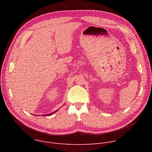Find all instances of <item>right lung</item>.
Instances as JSON below:
<instances>
[{
	"mask_svg": "<svg viewBox=\"0 0 152 152\" xmlns=\"http://www.w3.org/2000/svg\"><path fill=\"white\" fill-rule=\"evenodd\" d=\"M58 110H56V111H55V112H53V113H51V114H46V115H43L44 116H49V115H53L55 113H56V111H57Z\"/></svg>",
	"mask_w": 152,
	"mask_h": 152,
	"instance_id": "add662e5",
	"label": "right lung"
}]
</instances>
